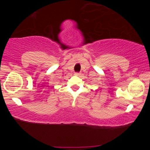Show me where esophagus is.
I'll list each match as a JSON object with an SVG mask.
<instances>
[{
	"instance_id": "esophagus-1",
	"label": "esophagus",
	"mask_w": 150,
	"mask_h": 150,
	"mask_svg": "<svg viewBox=\"0 0 150 150\" xmlns=\"http://www.w3.org/2000/svg\"><path fill=\"white\" fill-rule=\"evenodd\" d=\"M75 75H77V76H79L81 75V73H79V72H75Z\"/></svg>"
}]
</instances>
